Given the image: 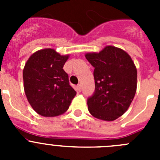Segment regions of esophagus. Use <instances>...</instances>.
<instances>
[{"label":"esophagus","mask_w":160,"mask_h":160,"mask_svg":"<svg viewBox=\"0 0 160 160\" xmlns=\"http://www.w3.org/2000/svg\"><path fill=\"white\" fill-rule=\"evenodd\" d=\"M77 90L78 91V92H80V91L82 90V85L81 84H79L77 86Z\"/></svg>","instance_id":"obj_1"}]
</instances>
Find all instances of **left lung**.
I'll use <instances>...</instances> for the list:
<instances>
[{
  "mask_svg": "<svg viewBox=\"0 0 160 160\" xmlns=\"http://www.w3.org/2000/svg\"><path fill=\"white\" fill-rule=\"evenodd\" d=\"M85 57L94 67L95 91L87 100L89 112L98 119L114 121L128 111L135 97L136 66L127 52L113 46Z\"/></svg>",
  "mask_w": 160,
  "mask_h": 160,
  "instance_id": "8db88e82",
  "label": "left lung"
}]
</instances>
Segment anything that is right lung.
<instances>
[{"mask_svg":"<svg viewBox=\"0 0 160 160\" xmlns=\"http://www.w3.org/2000/svg\"><path fill=\"white\" fill-rule=\"evenodd\" d=\"M69 57L47 48L32 53L24 66L25 96L32 108L42 116L64 114L76 95L63 70Z\"/></svg>","mask_w":160,"mask_h":160,"instance_id":"obj_1","label":"right lung"}]
</instances>
